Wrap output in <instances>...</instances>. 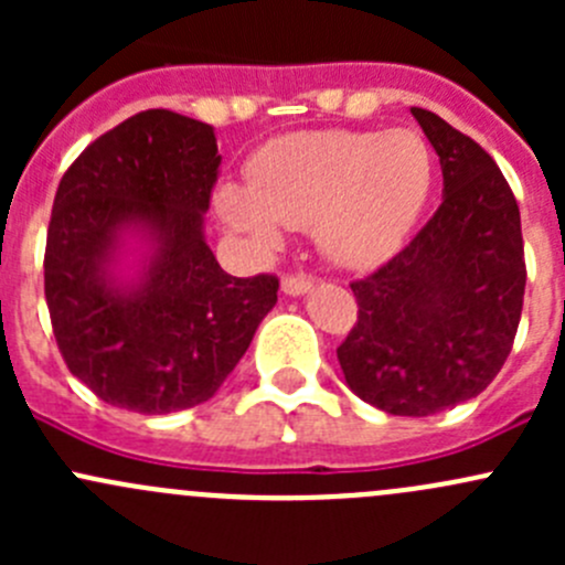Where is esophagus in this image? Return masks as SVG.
I'll return each instance as SVG.
<instances>
[{"label":"esophagus","mask_w":565,"mask_h":565,"mask_svg":"<svg viewBox=\"0 0 565 565\" xmlns=\"http://www.w3.org/2000/svg\"><path fill=\"white\" fill-rule=\"evenodd\" d=\"M311 287H315V278L306 276V273H289V276L281 278V289L292 298L295 295H306Z\"/></svg>","instance_id":"esophagus-1"}]
</instances>
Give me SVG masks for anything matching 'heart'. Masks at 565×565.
<instances>
[{
    "label": "heart",
    "instance_id": "b5f03b06",
    "mask_svg": "<svg viewBox=\"0 0 565 565\" xmlns=\"http://www.w3.org/2000/svg\"><path fill=\"white\" fill-rule=\"evenodd\" d=\"M435 182V156L413 128L311 130L270 141L248 167V188L224 185L221 218L262 248L281 230H311L333 262L363 267L402 243Z\"/></svg>",
    "mask_w": 565,
    "mask_h": 565
}]
</instances>
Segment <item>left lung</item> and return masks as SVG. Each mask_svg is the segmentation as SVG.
<instances>
[{"instance_id":"obj_1","label":"left lung","mask_w":565,"mask_h":565,"mask_svg":"<svg viewBox=\"0 0 565 565\" xmlns=\"http://www.w3.org/2000/svg\"><path fill=\"white\" fill-rule=\"evenodd\" d=\"M443 169V204L393 259L352 281L358 319L335 350L347 385L391 415H435L503 369L525 298L520 207L487 150L409 108Z\"/></svg>"}]
</instances>
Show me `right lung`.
I'll return each mask as SVG.
<instances>
[{"label": "right lung", "instance_id": "obj_1", "mask_svg": "<svg viewBox=\"0 0 565 565\" xmlns=\"http://www.w3.org/2000/svg\"><path fill=\"white\" fill-rule=\"evenodd\" d=\"M207 122L147 108L62 174L45 237V303L73 377L114 407L177 413L215 396L278 300V278H235L204 241L218 180ZM151 237L136 285L107 265L122 231Z\"/></svg>", "mask_w": 565, "mask_h": 565}]
</instances>
